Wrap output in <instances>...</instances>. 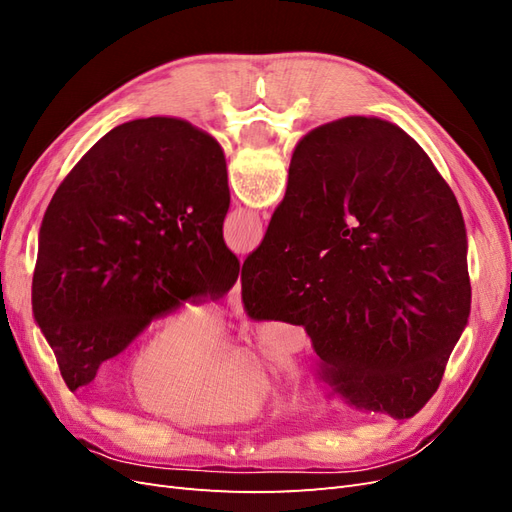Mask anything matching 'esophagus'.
I'll use <instances>...</instances> for the list:
<instances>
[{
  "label": "esophagus",
  "instance_id": "obj_1",
  "mask_svg": "<svg viewBox=\"0 0 512 512\" xmlns=\"http://www.w3.org/2000/svg\"><path fill=\"white\" fill-rule=\"evenodd\" d=\"M228 303L232 307V312L241 314V280H237V284L232 286V290L228 294Z\"/></svg>",
  "mask_w": 512,
  "mask_h": 512
}]
</instances>
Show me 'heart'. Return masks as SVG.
Returning <instances> with one entry per match:
<instances>
[{"instance_id":"heart-1","label":"heart","mask_w":512,"mask_h":512,"mask_svg":"<svg viewBox=\"0 0 512 512\" xmlns=\"http://www.w3.org/2000/svg\"><path fill=\"white\" fill-rule=\"evenodd\" d=\"M224 322L209 305H181L166 314L126 361L132 393L181 423H230L252 414L269 393V380L252 354L226 350ZM280 367L282 352L265 346Z\"/></svg>"}]
</instances>
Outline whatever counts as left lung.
I'll return each instance as SVG.
<instances>
[{
  "label": "left lung",
  "instance_id": "1",
  "mask_svg": "<svg viewBox=\"0 0 512 512\" xmlns=\"http://www.w3.org/2000/svg\"><path fill=\"white\" fill-rule=\"evenodd\" d=\"M224 151L173 117L113 128L61 181L40 226L34 318L70 391L185 301L239 277L222 237Z\"/></svg>",
  "mask_w": 512,
  "mask_h": 512
}]
</instances>
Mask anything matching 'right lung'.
Here are the masks:
<instances>
[{
	"label": "right lung",
	"instance_id": "obj_1",
	"mask_svg": "<svg viewBox=\"0 0 512 512\" xmlns=\"http://www.w3.org/2000/svg\"><path fill=\"white\" fill-rule=\"evenodd\" d=\"M241 294L250 318L305 327L335 395L404 421L438 391L470 316L457 198L395 123H324L292 153Z\"/></svg>",
	"mask_w": 512,
	"mask_h": 512
}]
</instances>
